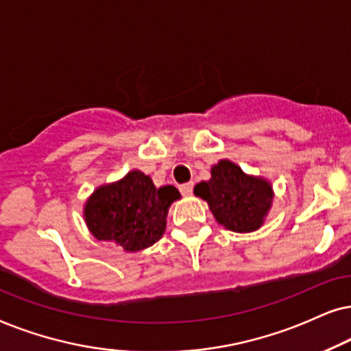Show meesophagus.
<instances>
[{"mask_svg":"<svg viewBox=\"0 0 351 351\" xmlns=\"http://www.w3.org/2000/svg\"><path fill=\"white\" fill-rule=\"evenodd\" d=\"M193 189H194V183H186L180 188L181 194H183V195H191V194H193Z\"/></svg>","mask_w":351,"mask_h":351,"instance_id":"obj_1","label":"esophagus"}]
</instances>
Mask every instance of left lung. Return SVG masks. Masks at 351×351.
Segmentation results:
<instances>
[{"label":"left lung","instance_id":"obj_1","mask_svg":"<svg viewBox=\"0 0 351 351\" xmlns=\"http://www.w3.org/2000/svg\"><path fill=\"white\" fill-rule=\"evenodd\" d=\"M194 194L208 204L219 224L234 232L258 230L274 197L269 181L247 175L231 160H219L213 165L212 178L200 181Z\"/></svg>","mask_w":351,"mask_h":351}]
</instances>
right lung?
<instances>
[{
  "label": "right lung",
  "instance_id": "add662e5",
  "mask_svg": "<svg viewBox=\"0 0 351 351\" xmlns=\"http://www.w3.org/2000/svg\"><path fill=\"white\" fill-rule=\"evenodd\" d=\"M181 197L175 186L156 188L143 171L99 186L86 200L85 221L97 241H112L125 252L147 249L165 232L170 205Z\"/></svg>",
  "mask_w": 351,
  "mask_h": 351
}]
</instances>
